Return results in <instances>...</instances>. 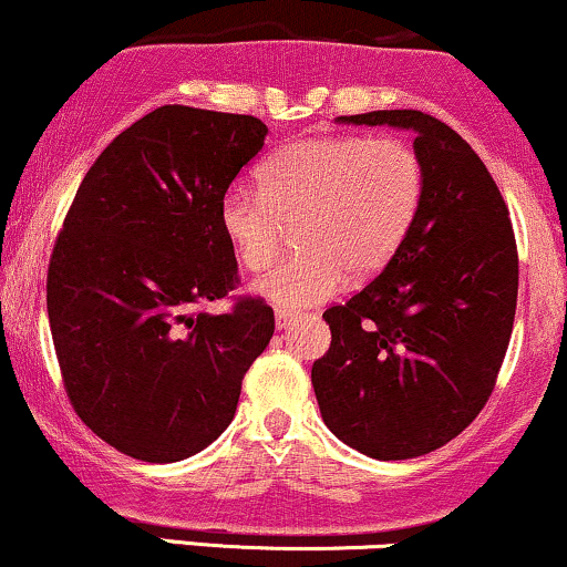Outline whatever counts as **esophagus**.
<instances>
[{
    "instance_id": "obj_1",
    "label": "esophagus",
    "mask_w": 567,
    "mask_h": 567,
    "mask_svg": "<svg viewBox=\"0 0 567 567\" xmlns=\"http://www.w3.org/2000/svg\"><path fill=\"white\" fill-rule=\"evenodd\" d=\"M300 317L296 311H285V308H277L275 311V321H277V329H288L290 324H296Z\"/></svg>"
}]
</instances>
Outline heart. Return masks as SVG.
<instances>
[{
	"mask_svg": "<svg viewBox=\"0 0 567 567\" xmlns=\"http://www.w3.org/2000/svg\"><path fill=\"white\" fill-rule=\"evenodd\" d=\"M424 196V164L400 138L317 135L279 148L261 164V190L230 188L219 227L248 271L267 269L298 230L303 254L256 282L282 308L321 303L350 271L386 267L411 230Z\"/></svg>",
	"mask_w": 567,
	"mask_h": 567,
	"instance_id": "1",
	"label": "heart"
}]
</instances>
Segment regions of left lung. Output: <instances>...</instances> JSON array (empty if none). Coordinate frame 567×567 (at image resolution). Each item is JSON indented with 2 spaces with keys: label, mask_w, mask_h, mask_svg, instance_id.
Returning <instances> with one entry per match:
<instances>
[{
  "label": "left lung",
  "mask_w": 567,
  "mask_h": 567,
  "mask_svg": "<svg viewBox=\"0 0 567 567\" xmlns=\"http://www.w3.org/2000/svg\"><path fill=\"white\" fill-rule=\"evenodd\" d=\"M415 133L424 196L398 254L324 319L311 384L337 440L377 461L455 440L489 400L518 303L511 212L474 148L419 110L337 117Z\"/></svg>",
  "instance_id": "left-lung-1"
}]
</instances>
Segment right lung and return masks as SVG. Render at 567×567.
Instances as JSON below:
<instances>
[{
    "mask_svg": "<svg viewBox=\"0 0 567 567\" xmlns=\"http://www.w3.org/2000/svg\"><path fill=\"white\" fill-rule=\"evenodd\" d=\"M267 133L250 114L159 106L99 154L56 235L47 311L64 390L135 461L209 447L275 334L264 298L200 311L240 282L219 200Z\"/></svg>",
    "mask_w": 567,
    "mask_h": 567,
    "instance_id": "1",
    "label": "right lung"
}]
</instances>
